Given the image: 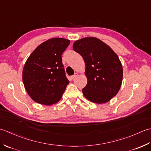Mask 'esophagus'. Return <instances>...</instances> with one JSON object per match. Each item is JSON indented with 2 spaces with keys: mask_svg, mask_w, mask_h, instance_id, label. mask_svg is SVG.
<instances>
[{
  "mask_svg": "<svg viewBox=\"0 0 151 151\" xmlns=\"http://www.w3.org/2000/svg\"><path fill=\"white\" fill-rule=\"evenodd\" d=\"M78 76V74H77V73H75V75L70 76V78H71L72 80H73V79H75V78L76 77V76Z\"/></svg>",
  "mask_w": 151,
  "mask_h": 151,
  "instance_id": "1",
  "label": "esophagus"
}]
</instances>
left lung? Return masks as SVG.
Returning <instances> with one entry per match:
<instances>
[{"label":"left lung","mask_w":151,"mask_h":151,"mask_svg":"<svg viewBox=\"0 0 151 151\" xmlns=\"http://www.w3.org/2000/svg\"><path fill=\"white\" fill-rule=\"evenodd\" d=\"M73 48L82 56L86 65L87 85L82 89L89 101L103 104L117 94L123 81V67L114 51L98 38L76 41Z\"/></svg>","instance_id":"obj_1"}]
</instances>
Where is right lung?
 Instances as JSON below:
<instances>
[{"label":"right lung","mask_w":151,"mask_h":151,"mask_svg":"<svg viewBox=\"0 0 151 151\" xmlns=\"http://www.w3.org/2000/svg\"><path fill=\"white\" fill-rule=\"evenodd\" d=\"M69 44V40L52 38L40 44L28 57L22 70V82L35 102L49 106L62 99L69 83L62 54Z\"/></svg>","instance_id":"right-lung-1"}]
</instances>
